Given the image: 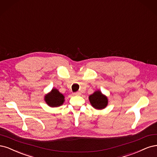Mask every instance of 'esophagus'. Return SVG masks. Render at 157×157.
<instances>
[{
	"label": "esophagus",
	"mask_w": 157,
	"mask_h": 157,
	"mask_svg": "<svg viewBox=\"0 0 157 157\" xmlns=\"http://www.w3.org/2000/svg\"><path fill=\"white\" fill-rule=\"evenodd\" d=\"M74 95H75V96H79V95H81V93H79V92L74 93Z\"/></svg>",
	"instance_id": "obj_1"
}]
</instances>
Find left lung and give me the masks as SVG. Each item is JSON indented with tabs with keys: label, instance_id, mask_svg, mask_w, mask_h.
Masks as SVG:
<instances>
[{
	"label": "left lung",
	"instance_id": "8db88e82",
	"mask_svg": "<svg viewBox=\"0 0 157 157\" xmlns=\"http://www.w3.org/2000/svg\"><path fill=\"white\" fill-rule=\"evenodd\" d=\"M89 102L96 109H103L108 104V99L105 95L102 94L100 90L94 91L89 97Z\"/></svg>",
	"mask_w": 157,
	"mask_h": 157
}]
</instances>
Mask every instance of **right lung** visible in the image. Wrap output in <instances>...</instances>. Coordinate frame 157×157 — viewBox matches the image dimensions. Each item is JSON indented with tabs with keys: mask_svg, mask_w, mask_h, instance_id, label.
<instances>
[{
	"mask_svg": "<svg viewBox=\"0 0 157 157\" xmlns=\"http://www.w3.org/2000/svg\"><path fill=\"white\" fill-rule=\"evenodd\" d=\"M44 100L52 108L60 106L64 102V96L56 88H53L51 91L45 95Z\"/></svg>",
	"mask_w": 157,
	"mask_h": 157,
	"instance_id": "right-lung-1",
	"label": "right lung"
}]
</instances>
